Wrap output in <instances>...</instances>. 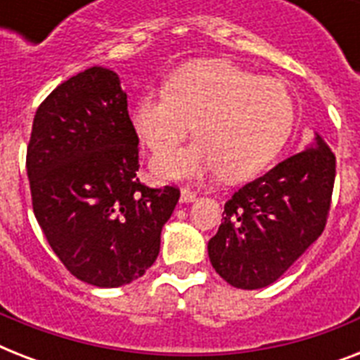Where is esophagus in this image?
I'll return each instance as SVG.
<instances>
[{
  "label": "esophagus",
  "instance_id": "obj_1",
  "mask_svg": "<svg viewBox=\"0 0 360 360\" xmlns=\"http://www.w3.org/2000/svg\"><path fill=\"white\" fill-rule=\"evenodd\" d=\"M198 196V192L196 191H191V188H183L181 191V202H194Z\"/></svg>",
  "mask_w": 360,
  "mask_h": 360
}]
</instances>
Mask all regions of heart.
Wrapping results in <instances>:
<instances>
[{
    "mask_svg": "<svg viewBox=\"0 0 360 360\" xmlns=\"http://www.w3.org/2000/svg\"><path fill=\"white\" fill-rule=\"evenodd\" d=\"M166 91L136 98L130 124L138 140L158 155L160 179H196L217 174L250 179L273 162L290 138L295 106L282 82L256 76L230 61L209 59L174 70ZM195 124L198 140L175 152Z\"/></svg>",
    "mask_w": 360,
    "mask_h": 360,
    "instance_id": "1",
    "label": "heart"
}]
</instances>
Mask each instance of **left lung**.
<instances>
[{
  "instance_id": "left-lung-1",
  "label": "left lung",
  "mask_w": 360,
  "mask_h": 360,
  "mask_svg": "<svg viewBox=\"0 0 360 360\" xmlns=\"http://www.w3.org/2000/svg\"><path fill=\"white\" fill-rule=\"evenodd\" d=\"M336 157L319 136L316 149L291 155L226 202L209 240L214 271L233 288L273 284L325 230Z\"/></svg>"
}]
</instances>
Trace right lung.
Instances as JSON below:
<instances>
[{"mask_svg":"<svg viewBox=\"0 0 360 360\" xmlns=\"http://www.w3.org/2000/svg\"><path fill=\"white\" fill-rule=\"evenodd\" d=\"M138 136L114 70L91 67L37 108L25 168L33 213L67 271L98 288L129 284L151 267L177 186L138 177Z\"/></svg>","mask_w":360,"mask_h":360,"instance_id":"1","label":"right lung"}]
</instances>
